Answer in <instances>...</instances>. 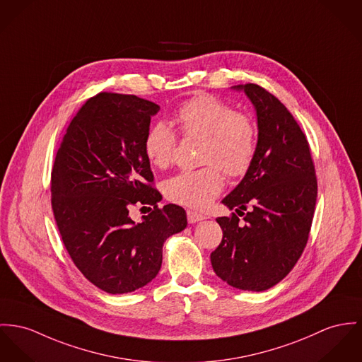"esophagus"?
I'll list each match as a JSON object with an SVG mask.
<instances>
[{
	"label": "esophagus",
	"instance_id": "esophagus-1",
	"mask_svg": "<svg viewBox=\"0 0 362 362\" xmlns=\"http://www.w3.org/2000/svg\"><path fill=\"white\" fill-rule=\"evenodd\" d=\"M204 219H205L204 215H201L195 211H190V209L187 211V221H189V223H198L204 221Z\"/></svg>",
	"mask_w": 362,
	"mask_h": 362
}]
</instances>
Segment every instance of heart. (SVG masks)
Returning <instances> with one entry per match:
<instances>
[{
    "label": "heart",
    "mask_w": 362,
    "mask_h": 362,
    "mask_svg": "<svg viewBox=\"0 0 362 362\" xmlns=\"http://www.w3.org/2000/svg\"><path fill=\"white\" fill-rule=\"evenodd\" d=\"M176 122L186 136L201 138V161L209 164L197 170H182L165 182V194L176 204L195 209L206 208L224 186L223 169L228 176L244 175L256 153V128L248 115L234 112L216 96L195 95L176 112ZM144 154L151 165L172 163L176 135L165 122L154 124L144 138Z\"/></svg>",
    "instance_id": "heart-1"
}]
</instances>
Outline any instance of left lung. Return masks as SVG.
I'll return each mask as SVG.
<instances>
[{
    "instance_id": "obj_1",
    "label": "left lung",
    "mask_w": 362,
    "mask_h": 362,
    "mask_svg": "<svg viewBox=\"0 0 362 362\" xmlns=\"http://www.w3.org/2000/svg\"><path fill=\"white\" fill-rule=\"evenodd\" d=\"M231 89L253 105L257 141L250 169L222 204L238 215L250 209L244 224L235 214L216 219L223 238L211 263L228 285L262 292L286 277L306 247L317 179L306 136L279 99L255 83Z\"/></svg>"
}]
</instances>
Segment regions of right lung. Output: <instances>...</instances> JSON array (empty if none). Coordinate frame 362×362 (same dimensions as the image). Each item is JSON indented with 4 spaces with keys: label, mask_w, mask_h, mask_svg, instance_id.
I'll return each instance as SVG.
<instances>
[{
    "label": "right lung",
    "mask_w": 362,
    "mask_h": 362,
    "mask_svg": "<svg viewBox=\"0 0 362 362\" xmlns=\"http://www.w3.org/2000/svg\"><path fill=\"white\" fill-rule=\"evenodd\" d=\"M160 106L135 95L99 93L69 124L52 169V209L74 264L102 291L122 295L157 277L163 245L187 226L186 211L161 194L144 154ZM155 208L140 223L132 204Z\"/></svg>",
    "instance_id": "right-lung-1"
}]
</instances>
